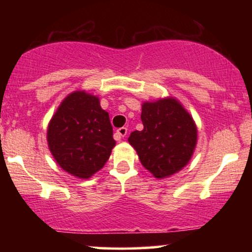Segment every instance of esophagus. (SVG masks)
<instances>
[{
	"instance_id": "esophagus-1",
	"label": "esophagus",
	"mask_w": 252,
	"mask_h": 252,
	"mask_svg": "<svg viewBox=\"0 0 252 252\" xmlns=\"http://www.w3.org/2000/svg\"><path fill=\"white\" fill-rule=\"evenodd\" d=\"M126 134H128V129L126 128V126H122V128L117 129L116 134H115V136H116V140H120V138H122L126 136Z\"/></svg>"
}]
</instances>
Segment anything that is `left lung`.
<instances>
[{"label": "left lung", "mask_w": 252, "mask_h": 252, "mask_svg": "<svg viewBox=\"0 0 252 252\" xmlns=\"http://www.w3.org/2000/svg\"><path fill=\"white\" fill-rule=\"evenodd\" d=\"M143 130H135L128 138L141 163L155 178L162 179L184 168L196 144V126L174 98L143 103Z\"/></svg>", "instance_id": "8db88e82"}]
</instances>
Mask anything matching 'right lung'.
Masks as SVG:
<instances>
[{
    "mask_svg": "<svg viewBox=\"0 0 252 252\" xmlns=\"http://www.w3.org/2000/svg\"><path fill=\"white\" fill-rule=\"evenodd\" d=\"M47 141L58 164L82 179L102 168L116 144L109 114L96 96L84 91L63 100L48 126Z\"/></svg>",
    "mask_w": 252,
    "mask_h": 252,
    "instance_id": "add662e5",
    "label": "right lung"
}]
</instances>
